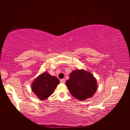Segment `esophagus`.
Instances as JSON below:
<instances>
[{"label":"esophagus","instance_id":"esophagus-1","mask_svg":"<svg viewBox=\"0 0 130 130\" xmlns=\"http://www.w3.org/2000/svg\"><path fill=\"white\" fill-rule=\"evenodd\" d=\"M65 81V80L64 78H63V79H61V80H60V83H64Z\"/></svg>","mask_w":130,"mask_h":130}]
</instances>
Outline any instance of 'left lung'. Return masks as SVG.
Masks as SVG:
<instances>
[{
	"mask_svg": "<svg viewBox=\"0 0 130 130\" xmlns=\"http://www.w3.org/2000/svg\"><path fill=\"white\" fill-rule=\"evenodd\" d=\"M66 85L72 95L80 100L91 98L98 88L95 78L90 72L84 70L72 72Z\"/></svg>",
	"mask_w": 130,
	"mask_h": 130,
	"instance_id": "8db88e82",
	"label": "left lung"
}]
</instances>
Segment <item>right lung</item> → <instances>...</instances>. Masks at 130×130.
<instances>
[{
	"instance_id": "right-lung-1",
	"label": "right lung",
	"mask_w": 130,
	"mask_h": 130,
	"mask_svg": "<svg viewBox=\"0 0 130 130\" xmlns=\"http://www.w3.org/2000/svg\"><path fill=\"white\" fill-rule=\"evenodd\" d=\"M60 81L54 76L45 72L34 80L31 89L40 100H45L53 93Z\"/></svg>"
}]
</instances>
